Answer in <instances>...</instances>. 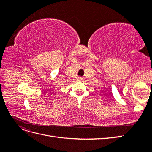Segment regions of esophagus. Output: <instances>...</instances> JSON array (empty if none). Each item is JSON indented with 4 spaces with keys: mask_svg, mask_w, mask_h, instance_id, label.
I'll list each match as a JSON object with an SVG mask.
<instances>
[{
    "mask_svg": "<svg viewBox=\"0 0 152 152\" xmlns=\"http://www.w3.org/2000/svg\"><path fill=\"white\" fill-rule=\"evenodd\" d=\"M78 80H80V81H81V80H82V78H81V77H79V79H78Z\"/></svg>",
    "mask_w": 152,
    "mask_h": 152,
    "instance_id": "34e87169",
    "label": "esophagus"
}]
</instances>
